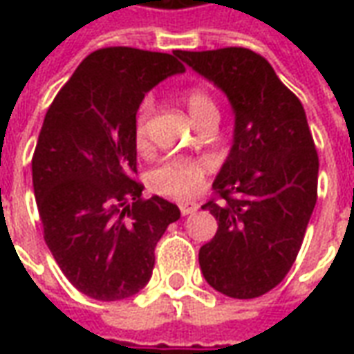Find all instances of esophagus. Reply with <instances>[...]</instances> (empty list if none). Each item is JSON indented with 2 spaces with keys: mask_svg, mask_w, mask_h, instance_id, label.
I'll use <instances>...</instances> for the list:
<instances>
[{
  "mask_svg": "<svg viewBox=\"0 0 354 354\" xmlns=\"http://www.w3.org/2000/svg\"><path fill=\"white\" fill-rule=\"evenodd\" d=\"M178 207H180L182 216L195 214V212L199 210V205H197V203H193V201H180V203H178Z\"/></svg>",
  "mask_w": 354,
  "mask_h": 354,
  "instance_id": "obj_1",
  "label": "esophagus"
}]
</instances>
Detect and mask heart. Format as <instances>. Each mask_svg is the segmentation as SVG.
Returning a JSON list of instances; mask_svg holds the SVG:
<instances>
[{
  "instance_id": "obj_1",
  "label": "heart",
  "mask_w": 354,
  "mask_h": 354,
  "mask_svg": "<svg viewBox=\"0 0 354 354\" xmlns=\"http://www.w3.org/2000/svg\"><path fill=\"white\" fill-rule=\"evenodd\" d=\"M184 100L195 123L208 113H218L214 100L201 88H189ZM149 109H151V102H142L134 123V138L138 144H144L146 140V121ZM208 170H210V161L205 157H169L149 172L147 180L151 189L161 195L189 197L203 187Z\"/></svg>"
}]
</instances>
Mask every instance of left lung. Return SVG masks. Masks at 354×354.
Returning <instances> with one entry per match:
<instances>
[{
    "mask_svg": "<svg viewBox=\"0 0 354 354\" xmlns=\"http://www.w3.org/2000/svg\"><path fill=\"white\" fill-rule=\"evenodd\" d=\"M176 57L225 94L235 117L230 153L212 184L220 201L203 205L218 231L201 246V271L225 296H263L290 271L317 203L319 155L305 109L254 50Z\"/></svg>",
    "mask_w": 354,
    "mask_h": 354,
    "instance_id": "8db88e82",
    "label": "left lung"
}]
</instances>
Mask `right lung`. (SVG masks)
<instances>
[{"mask_svg":"<svg viewBox=\"0 0 354 354\" xmlns=\"http://www.w3.org/2000/svg\"><path fill=\"white\" fill-rule=\"evenodd\" d=\"M185 68L167 53L108 47L91 53L60 88L32 159L45 243L75 288L100 301L146 286L155 246L180 208L142 199L136 113L147 91Z\"/></svg>","mask_w":354,"mask_h":354,"instance_id":"right-lung-1","label":"right lung"}]
</instances>
